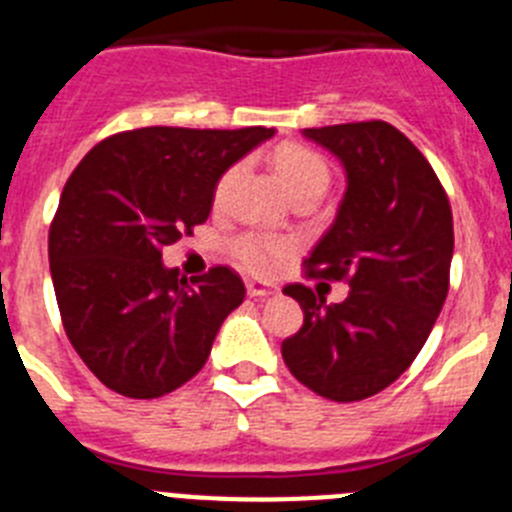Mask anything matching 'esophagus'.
<instances>
[{"label": "esophagus", "instance_id": "obj_1", "mask_svg": "<svg viewBox=\"0 0 512 512\" xmlns=\"http://www.w3.org/2000/svg\"><path fill=\"white\" fill-rule=\"evenodd\" d=\"M247 293H250L252 299H265V296H270V293H275V288L268 286V283L247 281Z\"/></svg>", "mask_w": 512, "mask_h": 512}]
</instances>
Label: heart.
<instances>
[{
  "mask_svg": "<svg viewBox=\"0 0 512 512\" xmlns=\"http://www.w3.org/2000/svg\"><path fill=\"white\" fill-rule=\"evenodd\" d=\"M273 164L291 198L301 193H324L330 185V167H327L324 157L304 144L278 146L273 154ZM226 180H229V175L219 182V190H216L219 195ZM229 250L231 257L242 262L247 270L257 275H268L286 257L288 242L275 237V234H265V231H242L231 239Z\"/></svg>",
  "mask_w": 512,
  "mask_h": 512,
  "instance_id": "obj_1",
  "label": "heart"
}]
</instances>
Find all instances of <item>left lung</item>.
Returning <instances> with one entry per match:
<instances>
[{"instance_id":"1","label":"left lung","mask_w":512,"mask_h":512,"mask_svg":"<svg viewBox=\"0 0 512 512\" xmlns=\"http://www.w3.org/2000/svg\"><path fill=\"white\" fill-rule=\"evenodd\" d=\"M345 167L335 224L306 275L350 286L342 304L291 283L304 324L281 345L288 371L319 397L361 402L415 361L448 296L451 203L422 151L386 121L304 128Z\"/></svg>"}]
</instances>
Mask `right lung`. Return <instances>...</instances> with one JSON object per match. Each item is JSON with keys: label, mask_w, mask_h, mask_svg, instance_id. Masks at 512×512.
I'll return each mask as SVG.
<instances>
[{"label": "right lung", "mask_w": 512, "mask_h": 512, "mask_svg": "<svg viewBox=\"0 0 512 512\" xmlns=\"http://www.w3.org/2000/svg\"><path fill=\"white\" fill-rule=\"evenodd\" d=\"M273 133L136 128L102 139L71 172L48 231L53 291L66 337L108 389L157 399L208 361L244 301L242 278L216 265L188 281L164 268L162 247L208 219L221 175Z\"/></svg>", "instance_id": "1"}]
</instances>
